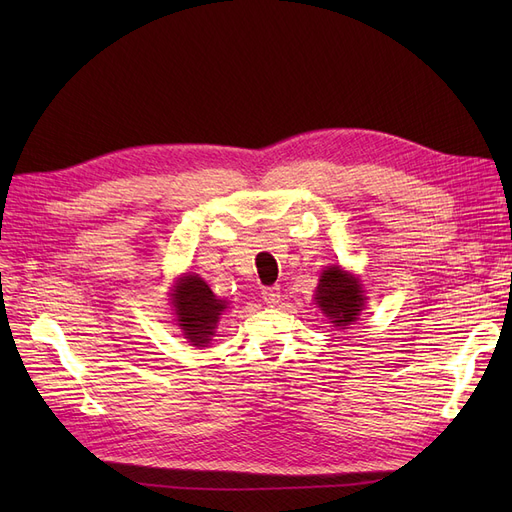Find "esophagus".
Here are the masks:
<instances>
[{
	"label": "esophagus",
	"instance_id": "34e87169",
	"mask_svg": "<svg viewBox=\"0 0 512 512\" xmlns=\"http://www.w3.org/2000/svg\"><path fill=\"white\" fill-rule=\"evenodd\" d=\"M263 301L267 303V305H276V303H280V286H267V288H263Z\"/></svg>",
	"mask_w": 512,
	"mask_h": 512
}]
</instances>
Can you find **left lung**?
Returning a JSON list of instances; mask_svg holds the SVG:
<instances>
[{
  "label": "left lung",
  "mask_w": 512,
  "mask_h": 512,
  "mask_svg": "<svg viewBox=\"0 0 512 512\" xmlns=\"http://www.w3.org/2000/svg\"><path fill=\"white\" fill-rule=\"evenodd\" d=\"M315 301L334 326H348L363 309L365 297L361 284L351 274L342 272L340 267H328L319 278Z\"/></svg>",
  "instance_id": "left-lung-1"
}]
</instances>
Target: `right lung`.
<instances>
[{
  "instance_id": "1",
  "label": "right lung",
  "mask_w": 512,
  "mask_h": 512,
  "mask_svg": "<svg viewBox=\"0 0 512 512\" xmlns=\"http://www.w3.org/2000/svg\"><path fill=\"white\" fill-rule=\"evenodd\" d=\"M172 305L180 328L195 346L209 342L215 324L226 309V303L215 299L211 288L199 276H184L178 282L172 294Z\"/></svg>"
}]
</instances>
